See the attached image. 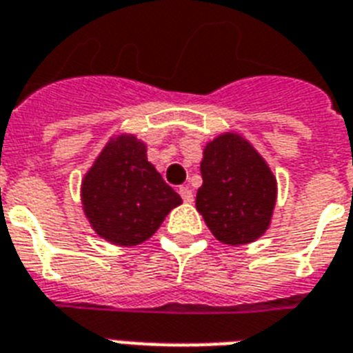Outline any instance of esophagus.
Here are the masks:
<instances>
[{
    "label": "esophagus",
    "mask_w": 353,
    "mask_h": 353,
    "mask_svg": "<svg viewBox=\"0 0 353 353\" xmlns=\"http://www.w3.org/2000/svg\"><path fill=\"white\" fill-rule=\"evenodd\" d=\"M179 194H181L183 201L185 203H192L194 201V196H192V190L188 187H179Z\"/></svg>",
    "instance_id": "34e87169"
}]
</instances>
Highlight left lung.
Wrapping results in <instances>:
<instances>
[{"instance_id":"obj_1","label":"left lung","mask_w":353,"mask_h":353,"mask_svg":"<svg viewBox=\"0 0 353 353\" xmlns=\"http://www.w3.org/2000/svg\"><path fill=\"white\" fill-rule=\"evenodd\" d=\"M196 209L220 242L242 246L270 225L278 198L276 176L239 133H222L203 148Z\"/></svg>"}]
</instances>
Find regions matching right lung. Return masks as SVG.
<instances>
[{"label": "right lung", "instance_id": "add662e5", "mask_svg": "<svg viewBox=\"0 0 353 353\" xmlns=\"http://www.w3.org/2000/svg\"><path fill=\"white\" fill-rule=\"evenodd\" d=\"M146 144L118 134L105 144L81 181V203L92 230L117 246L148 241L181 196L148 161Z\"/></svg>", "mask_w": 353, "mask_h": 353}]
</instances>
